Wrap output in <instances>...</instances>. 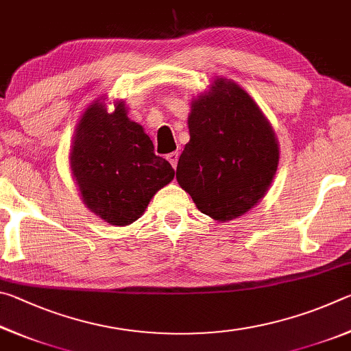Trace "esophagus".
Here are the masks:
<instances>
[{"mask_svg": "<svg viewBox=\"0 0 351 351\" xmlns=\"http://www.w3.org/2000/svg\"><path fill=\"white\" fill-rule=\"evenodd\" d=\"M178 159H180V154H178V152H173V153L167 154V161H169L171 165H173V169L178 165Z\"/></svg>", "mask_w": 351, "mask_h": 351, "instance_id": "1", "label": "esophagus"}]
</instances>
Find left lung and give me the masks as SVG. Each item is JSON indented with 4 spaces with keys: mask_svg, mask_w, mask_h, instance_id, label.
<instances>
[{
    "mask_svg": "<svg viewBox=\"0 0 351 351\" xmlns=\"http://www.w3.org/2000/svg\"><path fill=\"white\" fill-rule=\"evenodd\" d=\"M187 125L178 184L215 221L245 215L268 193L280 158L268 117L239 83L215 77L192 99Z\"/></svg>",
    "mask_w": 351,
    "mask_h": 351,
    "instance_id": "1",
    "label": "left lung"
}]
</instances>
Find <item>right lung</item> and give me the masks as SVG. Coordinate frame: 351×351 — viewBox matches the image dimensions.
Here are the masks:
<instances>
[{"instance_id":"right-lung-1","label":"right lung","mask_w":351,"mask_h":351,"mask_svg":"<svg viewBox=\"0 0 351 351\" xmlns=\"http://www.w3.org/2000/svg\"><path fill=\"white\" fill-rule=\"evenodd\" d=\"M69 167L83 203L111 226L134 223L175 178L170 162L154 154L142 125L128 117L123 100L108 111L106 99H97L83 111Z\"/></svg>"}]
</instances>
